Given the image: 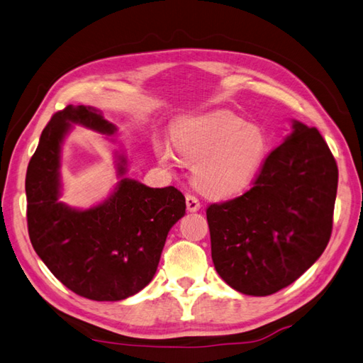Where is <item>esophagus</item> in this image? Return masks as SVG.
<instances>
[{
  "label": "esophagus",
  "instance_id": "esophagus-1",
  "mask_svg": "<svg viewBox=\"0 0 363 363\" xmlns=\"http://www.w3.org/2000/svg\"><path fill=\"white\" fill-rule=\"evenodd\" d=\"M186 204H187V211L190 212H196L200 209V201H198V198L191 194L186 195Z\"/></svg>",
  "mask_w": 363,
  "mask_h": 363
}]
</instances>
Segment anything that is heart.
<instances>
[{
	"label": "heart",
	"instance_id": "b5f03b06",
	"mask_svg": "<svg viewBox=\"0 0 363 363\" xmlns=\"http://www.w3.org/2000/svg\"><path fill=\"white\" fill-rule=\"evenodd\" d=\"M172 145L177 155L194 165L196 187L216 198L244 191L257 177L267 152V138L258 125L244 124L239 116L225 111L194 118L176 127ZM154 151L163 165L177 163L165 141L155 140Z\"/></svg>",
	"mask_w": 363,
	"mask_h": 363
}]
</instances>
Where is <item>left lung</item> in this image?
Returning a JSON list of instances; mask_svg holds the SVG:
<instances>
[{"label":"left lung","instance_id":"8db88e82","mask_svg":"<svg viewBox=\"0 0 363 363\" xmlns=\"http://www.w3.org/2000/svg\"><path fill=\"white\" fill-rule=\"evenodd\" d=\"M337 186V162L321 133L294 121L253 187L206 209L218 275L248 296L296 281L329 244Z\"/></svg>","mask_w":363,"mask_h":363}]
</instances>
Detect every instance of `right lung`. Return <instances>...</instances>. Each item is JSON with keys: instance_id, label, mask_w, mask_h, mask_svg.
<instances>
[{"instance_id": "1", "label": "right lung", "mask_w": 363, "mask_h": 363, "mask_svg": "<svg viewBox=\"0 0 363 363\" xmlns=\"http://www.w3.org/2000/svg\"><path fill=\"white\" fill-rule=\"evenodd\" d=\"M70 123L108 135L116 130L91 106L69 105L55 113L28 163V233L64 286L91 301H123L152 280L168 231L186 214V198L173 186L151 189L123 177L96 208L78 211L58 201L61 143ZM124 173L125 159L119 155L118 174Z\"/></svg>"}]
</instances>
